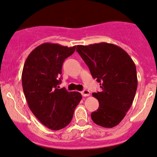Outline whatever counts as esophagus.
Returning a JSON list of instances; mask_svg holds the SVG:
<instances>
[{
    "instance_id": "esophagus-1",
    "label": "esophagus",
    "mask_w": 157,
    "mask_h": 157,
    "mask_svg": "<svg viewBox=\"0 0 157 157\" xmlns=\"http://www.w3.org/2000/svg\"><path fill=\"white\" fill-rule=\"evenodd\" d=\"M81 94H82V97H88V96L90 95V91L88 90L85 89L82 90V92H81Z\"/></svg>"
}]
</instances>
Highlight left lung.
I'll use <instances>...</instances> for the list:
<instances>
[{
  "label": "left lung",
  "mask_w": 157,
  "mask_h": 157,
  "mask_svg": "<svg viewBox=\"0 0 157 157\" xmlns=\"http://www.w3.org/2000/svg\"><path fill=\"white\" fill-rule=\"evenodd\" d=\"M76 50L101 88L92 94L99 103L90 114L92 120L102 127H114L133 102L137 88L135 64L125 50L113 44L77 45Z\"/></svg>",
  "instance_id": "obj_1"
}]
</instances>
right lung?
Segmentation results:
<instances>
[{
	"label": "right lung",
	"instance_id": "right-lung-1",
	"mask_svg": "<svg viewBox=\"0 0 157 157\" xmlns=\"http://www.w3.org/2000/svg\"><path fill=\"white\" fill-rule=\"evenodd\" d=\"M75 48L41 44L29 54L22 69V88L28 107L43 125L52 130L63 129L71 122L75 107L82 99L79 92L58 86L64 60Z\"/></svg>",
	"mask_w": 157,
	"mask_h": 157
}]
</instances>
